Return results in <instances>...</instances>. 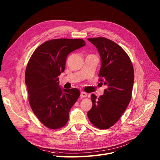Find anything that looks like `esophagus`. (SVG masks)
Returning a JSON list of instances; mask_svg holds the SVG:
<instances>
[{
    "label": "esophagus",
    "instance_id": "34e87169",
    "mask_svg": "<svg viewBox=\"0 0 160 160\" xmlns=\"http://www.w3.org/2000/svg\"><path fill=\"white\" fill-rule=\"evenodd\" d=\"M81 98H86V97H87V93H85V92H81Z\"/></svg>",
    "mask_w": 160,
    "mask_h": 160
}]
</instances>
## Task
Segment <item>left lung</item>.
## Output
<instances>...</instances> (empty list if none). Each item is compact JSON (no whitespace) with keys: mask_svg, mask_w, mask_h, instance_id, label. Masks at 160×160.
I'll list each match as a JSON object with an SVG mask.
<instances>
[{"mask_svg":"<svg viewBox=\"0 0 160 160\" xmlns=\"http://www.w3.org/2000/svg\"><path fill=\"white\" fill-rule=\"evenodd\" d=\"M88 40L98 50L101 59L99 81L107 88L98 98L91 95L92 107L87 115L93 126L108 129L119 119L132 98L133 65L125 51L115 42L105 37Z\"/></svg>","mask_w":160,"mask_h":160,"instance_id":"obj_1","label":"left lung"}]
</instances>
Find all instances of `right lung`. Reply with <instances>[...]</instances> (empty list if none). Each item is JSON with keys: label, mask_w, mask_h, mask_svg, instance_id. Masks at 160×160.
Returning a JSON list of instances; mask_svg holds the SVG:
<instances>
[{"label": "right lung", "mask_w": 160, "mask_h": 160, "mask_svg": "<svg viewBox=\"0 0 160 160\" xmlns=\"http://www.w3.org/2000/svg\"><path fill=\"white\" fill-rule=\"evenodd\" d=\"M85 45L81 39H55L37 48L28 62L25 82L33 113L47 128L58 129L67 123L69 111L80 96L76 88L59 87V76L72 52Z\"/></svg>", "instance_id": "right-lung-1"}]
</instances>
